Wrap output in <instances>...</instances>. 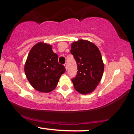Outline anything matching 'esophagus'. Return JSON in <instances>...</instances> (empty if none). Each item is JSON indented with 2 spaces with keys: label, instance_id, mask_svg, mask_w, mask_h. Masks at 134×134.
Listing matches in <instances>:
<instances>
[{
  "label": "esophagus",
  "instance_id": "34e87169",
  "mask_svg": "<svg viewBox=\"0 0 134 134\" xmlns=\"http://www.w3.org/2000/svg\"><path fill=\"white\" fill-rule=\"evenodd\" d=\"M64 66H65V67L66 70H67V63H65V64H64Z\"/></svg>",
  "mask_w": 134,
  "mask_h": 134
}]
</instances>
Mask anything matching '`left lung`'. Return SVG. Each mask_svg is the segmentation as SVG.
I'll return each instance as SVG.
<instances>
[{"label":"left lung","instance_id":"left-lung-1","mask_svg":"<svg viewBox=\"0 0 134 134\" xmlns=\"http://www.w3.org/2000/svg\"><path fill=\"white\" fill-rule=\"evenodd\" d=\"M70 53L77 65V72L72 81L75 90L87 94L95 90L100 82L104 70L102 57L98 48L84 40L74 42Z\"/></svg>","mask_w":134,"mask_h":134}]
</instances>
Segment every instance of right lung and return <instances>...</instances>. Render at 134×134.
<instances>
[{"label": "right lung", "instance_id": "1", "mask_svg": "<svg viewBox=\"0 0 134 134\" xmlns=\"http://www.w3.org/2000/svg\"><path fill=\"white\" fill-rule=\"evenodd\" d=\"M24 72L31 85L38 91L48 93L57 85L64 72V65L58 62V55L52 46L38 43L32 48L27 56Z\"/></svg>", "mask_w": 134, "mask_h": 134}]
</instances>
